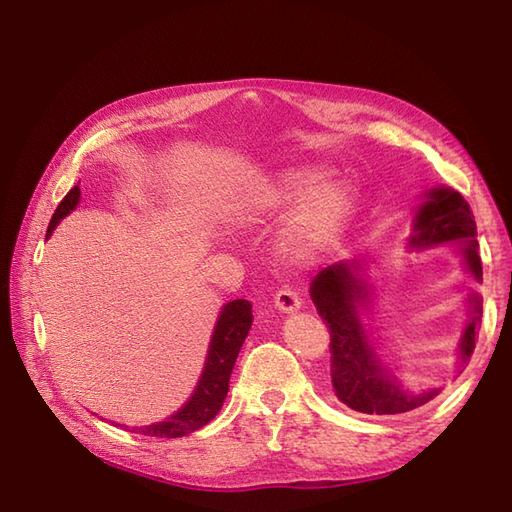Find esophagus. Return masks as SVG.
<instances>
[{
  "label": "esophagus",
  "mask_w": 512,
  "mask_h": 512,
  "mask_svg": "<svg viewBox=\"0 0 512 512\" xmlns=\"http://www.w3.org/2000/svg\"><path fill=\"white\" fill-rule=\"evenodd\" d=\"M301 306H303V301H301V297H299V292H297V290H292V288H281V290L277 292V297H275V308H277L279 312H286V314H290V312H297Z\"/></svg>",
  "instance_id": "1"
}]
</instances>
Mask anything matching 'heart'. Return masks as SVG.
Masks as SVG:
<instances>
[{
    "label": "heart",
    "instance_id": "1",
    "mask_svg": "<svg viewBox=\"0 0 512 512\" xmlns=\"http://www.w3.org/2000/svg\"><path fill=\"white\" fill-rule=\"evenodd\" d=\"M330 169L321 165L281 169L239 204L244 215L284 211L297 204L284 231V250L308 259L330 248L350 224L358 204V189L350 180H325Z\"/></svg>",
    "mask_w": 512,
    "mask_h": 512
}]
</instances>
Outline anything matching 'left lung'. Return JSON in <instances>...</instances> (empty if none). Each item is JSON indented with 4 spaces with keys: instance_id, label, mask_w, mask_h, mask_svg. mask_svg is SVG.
Instances as JSON below:
<instances>
[{
    "instance_id": "left-lung-1",
    "label": "left lung",
    "mask_w": 512,
    "mask_h": 512,
    "mask_svg": "<svg viewBox=\"0 0 512 512\" xmlns=\"http://www.w3.org/2000/svg\"><path fill=\"white\" fill-rule=\"evenodd\" d=\"M477 226L462 195L438 184L420 193L411 215L407 250L455 246L462 270L482 284V262L477 255ZM376 286L369 279L367 257H352L319 270L310 281V297L321 319L328 321L332 345V389L345 407L367 416H402L436 398L444 387L416 385L402 378L396 354L372 323ZM464 328L455 343L453 376L464 372L475 350V330L482 321V297H466Z\"/></svg>"
}]
</instances>
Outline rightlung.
Here are the masks:
<instances>
[{"label": "right lung", "mask_w": 512, "mask_h": 512, "mask_svg": "<svg viewBox=\"0 0 512 512\" xmlns=\"http://www.w3.org/2000/svg\"><path fill=\"white\" fill-rule=\"evenodd\" d=\"M79 202L81 189L74 187L61 200L57 211H54L46 237L52 235L54 228L59 226L65 215H70L79 206ZM250 308L253 306L246 299L224 303L220 314H217L209 350H206L204 369L189 400L165 420L145 424V427H132V431L151 438H182L202 429L206 422H211L217 416V411L222 409V402L228 394V380H231L237 354L242 350L250 325H253Z\"/></svg>", "instance_id": "1"}]
</instances>
